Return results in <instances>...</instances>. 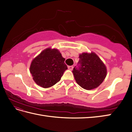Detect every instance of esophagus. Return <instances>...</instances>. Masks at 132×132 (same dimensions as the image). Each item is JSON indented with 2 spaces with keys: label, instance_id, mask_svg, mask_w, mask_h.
<instances>
[{
  "label": "esophagus",
  "instance_id": "34e87169",
  "mask_svg": "<svg viewBox=\"0 0 132 132\" xmlns=\"http://www.w3.org/2000/svg\"><path fill=\"white\" fill-rule=\"evenodd\" d=\"M74 68V66H68V69L69 70H72V69H73Z\"/></svg>",
  "mask_w": 132,
  "mask_h": 132
}]
</instances>
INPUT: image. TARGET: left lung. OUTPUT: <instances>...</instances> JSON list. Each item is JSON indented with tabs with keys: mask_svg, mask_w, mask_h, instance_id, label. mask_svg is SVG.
I'll return each instance as SVG.
<instances>
[{
	"mask_svg": "<svg viewBox=\"0 0 132 132\" xmlns=\"http://www.w3.org/2000/svg\"><path fill=\"white\" fill-rule=\"evenodd\" d=\"M79 58L78 67L72 70L77 83L87 90L97 88L106 77L105 64L94 52L83 53Z\"/></svg>",
	"mask_w": 132,
	"mask_h": 132,
	"instance_id": "left-lung-1",
	"label": "left lung"
}]
</instances>
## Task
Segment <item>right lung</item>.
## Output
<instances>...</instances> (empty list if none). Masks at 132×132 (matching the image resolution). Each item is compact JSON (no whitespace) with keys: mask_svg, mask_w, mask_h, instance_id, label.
I'll return each mask as SVG.
<instances>
[{"mask_svg":"<svg viewBox=\"0 0 132 132\" xmlns=\"http://www.w3.org/2000/svg\"><path fill=\"white\" fill-rule=\"evenodd\" d=\"M64 60L57 49L44 50L33 59L30 66V72L36 83L43 88H49L58 82L68 69Z\"/></svg>","mask_w":132,"mask_h":132,"instance_id":"right-lung-1","label":"right lung"}]
</instances>
